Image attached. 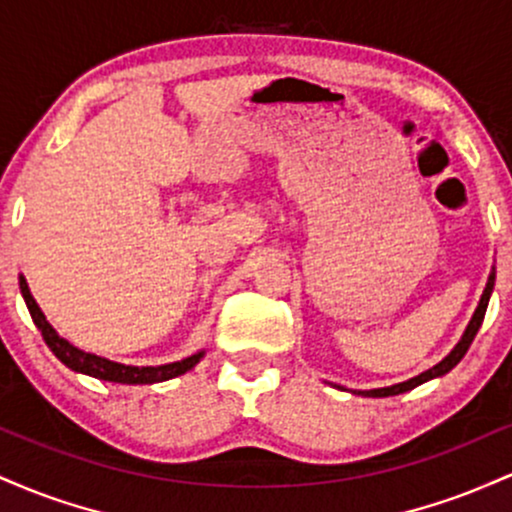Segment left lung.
<instances>
[{
    "instance_id": "8db88e82",
    "label": "left lung",
    "mask_w": 512,
    "mask_h": 512,
    "mask_svg": "<svg viewBox=\"0 0 512 512\" xmlns=\"http://www.w3.org/2000/svg\"><path fill=\"white\" fill-rule=\"evenodd\" d=\"M493 284H496V267H491L489 281H486L484 293H481L479 305H477V310H474L472 320H469V325L464 327V332H462L460 342H457L455 346H452V351H450L448 356L443 358V361L436 363V366H433V368L424 370V373H419V375H416V378L404 380V383H397V385H390V387H375V390H351V392H354V395H363V397H390V395H402V392L414 390V387L424 385V383H428V380L440 378V375L450 373V370L455 368L457 363L462 361V356L467 354L469 344H472V342H474V337H477V332H479L481 322H484L486 308H489V298H491V293H493ZM337 387H339V390H344L342 385H337Z\"/></svg>"
}]
</instances>
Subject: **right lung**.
Here are the masks:
<instances>
[{"label": "right lung", "instance_id": "obj_1", "mask_svg": "<svg viewBox=\"0 0 512 512\" xmlns=\"http://www.w3.org/2000/svg\"><path fill=\"white\" fill-rule=\"evenodd\" d=\"M19 289L23 301H26L28 313H31L35 327H38L40 334H43L45 344L50 346V351L55 354L67 368H72L74 373L81 375H91L96 380H105V383H120V385H154V383H163V380L178 378V375L187 373L202 361L204 349H199L197 354L182 358V361H173V363H163V366H127V363H117L110 361V358L96 356L91 351L79 349L72 342L60 337L55 327L50 325L48 317H45L40 305L35 303V298L31 296V289H28L26 276L19 274Z\"/></svg>", "mask_w": 512, "mask_h": 512}]
</instances>
